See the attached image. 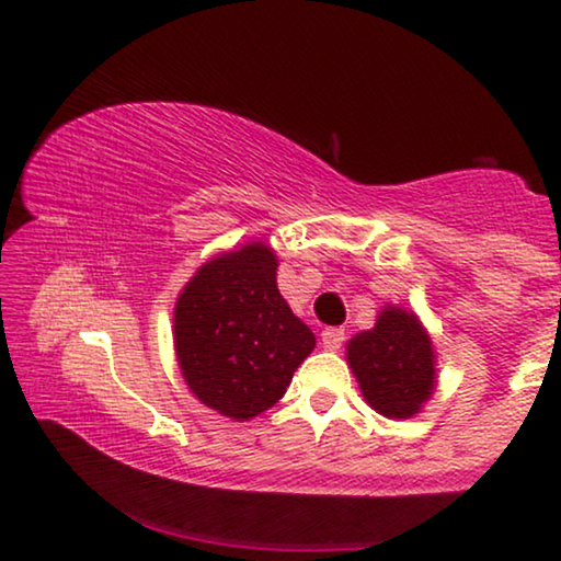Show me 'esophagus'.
Returning <instances> with one entry per match:
<instances>
[{"instance_id":"1","label":"esophagus","mask_w":561,"mask_h":561,"mask_svg":"<svg viewBox=\"0 0 561 561\" xmlns=\"http://www.w3.org/2000/svg\"><path fill=\"white\" fill-rule=\"evenodd\" d=\"M344 329H324L321 331V344H324L327 351H339L341 346H344Z\"/></svg>"}]
</instances>
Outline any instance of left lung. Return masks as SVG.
<instances>
[{
	"label": "left lung",
	"instance_id": "obj_1",
	"mask_svg": "<svg viewBox=\"0 0 561 561\" xmlns=\"http://www.w3.org/2000/svg\"><path fill=\"white\" fill-rule=\"evenodd\" d=\"M346 360L360 396L386 417H413L438 386L435 348L428 329L413 311L386 304L374 329L346 344Z\"/></svg>",
	"mask_w": 561,
	"mask_h": 561
}]
</instances>
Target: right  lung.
<instances>
[{
	"label": "right lung",
	"mask_w": 561,
	"mask_h": 561,
	"mask_svg": "<svg viewBox=\"0 0 561 561\" xmlns=\"http://www.w3.org/2000/svg\"><path fill=\"white\" fill-rule=\"evenodd\" d=\"M279 260L267 242L215 254L178 294L173 344L197 401L250 421L287 393L317 346L277 287Z\"/></svg>",
	"instance_id": "obj_1"
}]
</instances>
